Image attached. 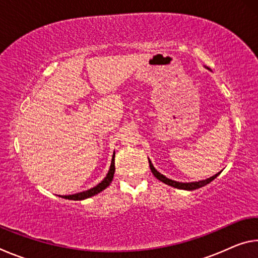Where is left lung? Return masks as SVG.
Returning <instances> with one entry per match:
<instances>
[{
    "instance_id": "left-lung-1",
    "label": "left lung",
    "mask_w": 258,
    "mask_h": 258,
    "mask_svg": "<svg viewBox=\"0 0 258 258\" xmlns=\"http://www.w3.org/2000/svg\"><path fill=\"white\" fill-rule=\"evenodd\" d=\"M149 166H150V169H151L152 174H154V175H155L157 178H158L159 181L164 182L165 184L171 185V186H173V187H177V189H182V190H190V191H192V190H196V189H199V187L207 185L208 183H211L213 180H215V178H216L218 175H220V173H221V172H218V173H217V174H215V175H214V176L207 178V180H203V181H198V182L182 183V182L173 181V180H171V178H167V177H166L165 175H163V174H160V173H159L158 171H157V169L154 167V165L151 164L150 159H149Z\"/></svg>"
}]
</instances>
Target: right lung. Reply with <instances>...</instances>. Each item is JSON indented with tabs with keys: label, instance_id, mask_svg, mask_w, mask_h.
<instances>
[{
	"label": "right lung",
	"instance_id": "obj_1",
	"mask_svg": "<svg viewBox=\"0 0 258 258\" xmlns=\"http://www.w3.org/2000/svg\"><path fill=\"white\" fill-rule=\"evenodd\" d=\"M113 174H115V152H113V156H112V159H111V165H110V168H109V172L107 174V176L104 177L98 185H95L94 187H92V189L83 191V192H78V194H75V195L62 196V198L69 199V200H84L86 198L93 197V196L98 195L99 192H101L102 190L106 189L107 186H109V184H110L112 178H113Z\"/></svg>",
	"mask_w": 258,
	"mask_h": 258
}]
</instances>
